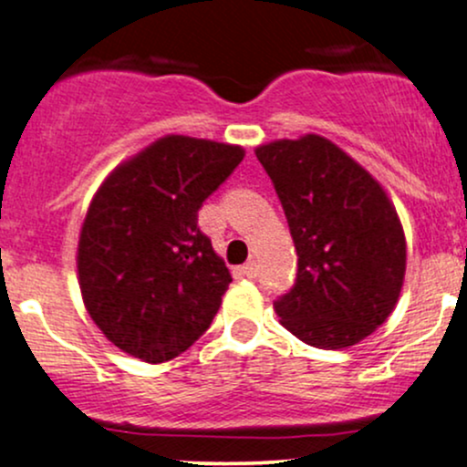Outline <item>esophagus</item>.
<instances>
[{"label":"esophagus","mask_w":467,"mask_h":467,"mask_svg":"<svg viewBox=\"0 0 467 467\" xmlns=\"http://www.w3.org/2000/svg\"><path fill=\"white\" fill-rule=\"evenodd\" d=\"M241 272H244V275L248 278H254L256 275H259V265H256L254 261H248V264L241 267Z\"/></svg>","instance_id":"obj_1"}]
</instances>
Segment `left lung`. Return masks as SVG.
<instances>
[{
	"label": "left lung",
	"instance_id": "obj_1",
	"mask_svg": "<svg viewBox=\"0 0 467 467\" xmlns=\"http://www.w3.org/2000/svg\"><path fill=\"white\" fill-rule=\"evenodd\" d=\"M285 211L296 283L275 303L281 325L318 349L371 336L398 305L406 239L378 180L323 136L256 147Z\"/></svg>",
	"mask_w": 467,
	"mask_h": 467
}]
</instances>
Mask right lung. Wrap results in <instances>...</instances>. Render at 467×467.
<instances>
[{
  "instance_id": "add662e5",
  "label": "right lung",
  "mask_w": 467,
  "mask_h": 467,
  "mask_svg": "<svg viewBox=\"0 0 467 467\" xmlns=\"http://www.w3.org/2000/svg\"><path fill=\"white\" fill-rule=\"evenodd\" d=\"M244 155L237 144L164 136L96 191L78 237V285L118 349L160 364L211 327L233 276L197 211Z\"/></svg>"
}]
</instances>
